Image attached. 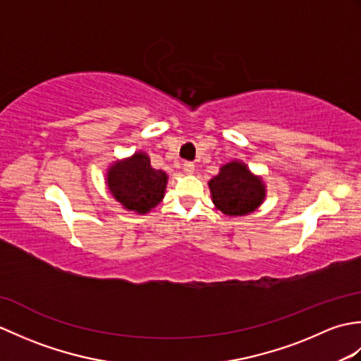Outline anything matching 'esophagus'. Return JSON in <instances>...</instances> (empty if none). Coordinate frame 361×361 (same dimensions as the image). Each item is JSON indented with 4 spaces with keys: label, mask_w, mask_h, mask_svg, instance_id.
<instances>
[{
    "label": "esophagus",
    "mask_w": 361,
    "mask_h": 361,
    "mask_svg": "<svg viewBox=\"0 0 361 361\" xmlns=\"http://www.w3.org/2000/svg\"><path fill=\"white\" fill-rule=\"evenodd\" d=\"M183 169H185V173L192 175L195 171V166H194V163H190V161H186V163L183 164Z\"/></svg>",
    "instance_id": "obj_1"
}]
</instances>
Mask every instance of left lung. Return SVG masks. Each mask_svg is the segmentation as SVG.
<instances>
[{"mask_svg": "<svg viewBox=\"0 0 361 361\" xmlns=\"http://www.w3.org/2000/svg\"><path fill=\"white\" fill-rule=\"evenodd\" d=\"M212 203L229 217L247 216L256 211L265 198V185L252 175L242 161H231L220 167L219 175L209 180Z\"/></svg>", "mask_w": 361, "mask_h": 361, "instance_id": "left-lung-1", "label": "left lung"}]
</instances>
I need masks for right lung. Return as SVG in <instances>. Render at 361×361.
I'll use <instances>...</instances> for the list:
<instances>
[{
    "mask_svg": "<svg viewBox=\"0 0 361 361\" xmlns=\"http://www.w3.org/2000/svg\"><path fill=\"white\" fill-rule=\"evenodd\" d=\"M167 173L150 166L147 153L116 161L106 172V186L111 195L128 211L147 214L163 200Z\"/></svg>",
    "mask_w": 361,
    "mask_h": 361,
    "instance_id": "obj_1",
    "label": "right lung"
}]
</instances>
